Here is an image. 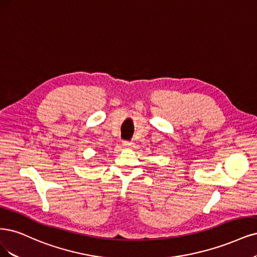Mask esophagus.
<instances>
[{
  "label": "esophagus",
  "instance_id": "1",
  "mask_svg": "<svg viewBox=\"0 0 257 257\" xmlns=\"http://www.w3.org/2000/svg\"><path fill=\"white\" fill-rule=\"evenodd\" d=\"M123 146H124V147H126V148H132L133 146H134V144H133V143H132V141L125 140V141H123Z\"/></svg>",
  "mask_w": 257,
  "mask_h": 257
}]
</instances>
